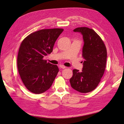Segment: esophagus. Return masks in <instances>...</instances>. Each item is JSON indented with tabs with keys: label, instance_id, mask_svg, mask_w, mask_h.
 <instances>
[{
	"label": "esophagus",
	"instance_id": "1",
	"mask_svg": "<svg viewBox=\"0 0 124 124\" xmlns=\"http://www.w3.org/2000/svg\"><path fill=\"white\" fill-rule=\"evenodd\" d=\"M60 68H61V69H65V68H66V67H65V66H64V65H60Z\"/></svg>",
	"mask_w": 124,
	"mask_h": 124
}]
</instances>
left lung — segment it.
<instances>
[{
  "mask_svg": "<svg viewBox=\"0 0 124 124\" xmlns=\"http://www.w3.org/2000/svg\"><path fill=\"white\" fill-rule=\"evenodd\" d=\"M73 31L80 32L83 35L84 44L82 55L84 61L81 72L77 69L73 70L70 83L72 88L77 91L88 93L96 88L104 74L107 49L101 37L92 29L79 27Z\"/></svg>",
  "mask_w": 124,
  "mask_h": 124,
  "instance_id": "left-lung-1",
  "label": "left lung"
}]
</instances>
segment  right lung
<instances>
[{"mask_svg": "<svg viewBox=\"0 0 124 124\" xmlns=\"http://www.w3.org/2000/svg\"><path fill=\"white\" fill-rule=\"evenodd\" d=\"M63 29H43L30 34L21 44L17 69L23 83L29 91L41 94L51 87L59 68L43 57L51 54L56 39Z\"/></svg>", "mask_w": 124, "mask_h": 124, "instance_id": "right-lung-1", "label": "right lung"}]
</instances>
